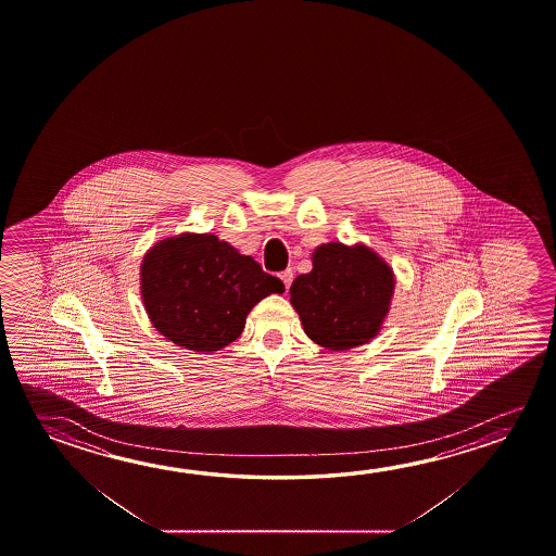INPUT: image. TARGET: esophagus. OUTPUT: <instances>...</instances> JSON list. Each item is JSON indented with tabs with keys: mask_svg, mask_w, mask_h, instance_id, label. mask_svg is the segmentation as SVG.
<instances>
[{
	"mask_svg": "<svg viewBox=\"0 0 556 556\" xmlns=\"http://www.w3.org/2000/svg\"><path fill=\"white\" fill-rule=\"evenodd\" d=\"M292 269H285V271H281V274H279V277H281V281L285 282V289H289V287H291V282H292Z\"/></svg>",
	"mask_w": 556,
	"mask_h": 556,
	"instance_id": "obj_1",
	"label": "esophagus"
}]
</instances>
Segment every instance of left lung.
<instances>
[{"label": "left lung", "mask_w": 556, "mask_h": 556, "mask_svg": "<svg viewBox=\"0 0 556 556\" xmlns=\"http://www.w3.org/2000/svg\"><path fill=\"white\" fill-rule=\"evenodd\" d=\"M392 267L365 244L329 242L314 250L312 271L292 281V308L306 336L329 351L365 345L390 312Z\"/></svg>", "instance_id": "left-lung-1"}]
</instances>
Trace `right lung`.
<instances>
[{"label":"right lung","mask_w":556,"mask_h":556,"mask_svg":"<svg viewBox=\"0 0 556 556\" xmlns=\"http://www.w3.org/2000/svg\"><path fill=\"white\" fill-rule=\"evenodd\" d=\"M282 291L281 279L215 235L164 238L141 264V299L151 324L174 345L195 353L232 343L250 309Z\"/></svg>","instance_id":"right-lung-1"}]
</instances>
